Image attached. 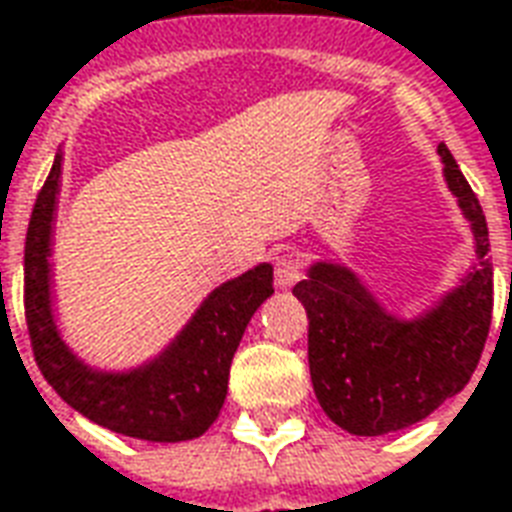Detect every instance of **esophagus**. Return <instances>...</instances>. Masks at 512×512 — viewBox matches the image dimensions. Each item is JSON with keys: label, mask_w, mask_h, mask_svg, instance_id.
<instances>
[{"label": "esophagus", "mask_w": 512, "mask_h": 512, "mask_svg": "<svg viewBox=\"0 0 512 512\" xmlns=\"http://www.w3.org/2000/svg\"><path fill=\"white\" fill-rule=\"evenodd\" d=\"M297 281H302L300 261L294 259V256H281V259L275 261V286L278 289H292Z\"/></svg>", "instance_id": "1"}]
</instances>
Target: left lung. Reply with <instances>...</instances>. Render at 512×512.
I'll return each instance as SVG.
<instances>
[{"label":"left lung","mask_w":512,"mask_h":512,"mask_svg":"<svg viewBox=\"0 0 512 512\" xmlns=\"http://www.w3.org/2000/svg\"><path fill=\"white\" fill-rule=\"evenodd\" d=\"M442 174L475 237V261L417 316L387 311L341 261L308 267L294 297L308 313V365L324 414L354 436H382L420 423L475 374L494 311V267L480 201L439 144Z\"/></svg>","instance_id":"8db88e82"}]
</instances>
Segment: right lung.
Returning a JSON list of instances; mask_svg holds the SVG:
<instances>
[{"label":"right lung","instance_id":"obj_1","mask_svg":"<svg viewBox=\"0 0 512 512\" xmlns=\"http://www.w3.org/2000/svg\"><path fill=\"white\" fill-rule=\"evenodd\" d=\"M62 190V149L35 201L24 248L26 327L37 368L59 398L108 431L147 442H188L215 420L229 393L231 357L270 297L272 264L215 286L185 327L155 357L122 371L81 360L59 333L54 311V220Z\"/></svg>","mask_w":512,"mask_h":512}]
</instances>
